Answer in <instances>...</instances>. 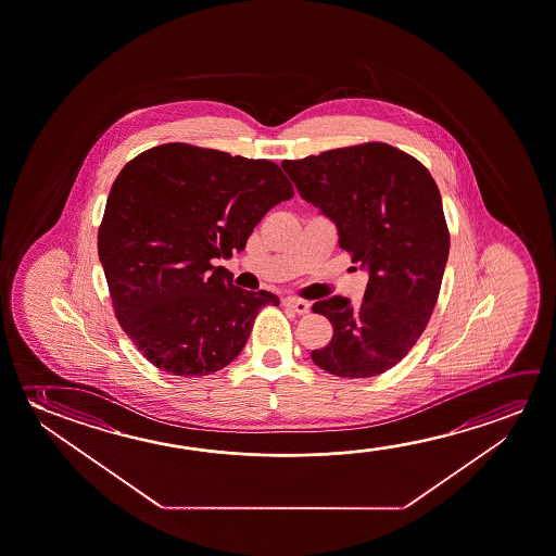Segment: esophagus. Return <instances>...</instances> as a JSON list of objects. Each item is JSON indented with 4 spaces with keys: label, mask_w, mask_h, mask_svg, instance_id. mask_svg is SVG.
<instances>
[{
    "label": "esophagus",
    "mask_w": 556,
    "mask_h": 556,
    "mask_svg": "<svg viewBox=\"0 0 556 556\" xmlns=\"http://www.w3.org/2000/svg\"><path fill=\"white\" fill-rule=\"evenodd\" d=\"M285 304L289 306V308L294 309L296 314H308L309 312V302L304 299H287L285 300Z\"/></svg>",
    "instance_id": "34e87169"
}]
</instances>
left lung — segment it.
Here are the masks:
<instances>
[{
	"instance_id": "obj_1",
	"label": "left lung",
	"mask_w": 556,
	"mask_h": 556,
	"mask_svg": "<svg viewBox=\"0 0 556 556\" xmlns=\"http://www.w3.org/2000/svg\"><path fill=\"white\" fill-rule=\"evenodd\" d=\"M281 167L369 275L358 306L342 296L312 306L333 325V339L312 359L333 376H381L421 337L441 291L451 237L435 180L416 157L383 142L285 160Z\"/></svg>"
}]
</instances>
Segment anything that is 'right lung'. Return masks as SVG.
<instances>
[{
	"label": "right lung",
	"instance_id": "add662e5",
	"mask_svg": "<svg viewBox=\"0 0 556 556\" xmlns=\"http://www.w3.org/2000/svg\"><path fill=\"white\" fill-rule=\"evenodd\" d=\"M294 190L281 167L172 142L137 155L113 182L98 256L123 331L155 368L212 376L244 349L257 312L279 299L232 285L215 257Z\"/></svg>",
	"mask_w": 556,
	"mask_h": 556
}]
</instances>
